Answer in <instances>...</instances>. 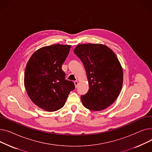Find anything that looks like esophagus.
<instances>
[{"label": "esophagus", "instance_id": "34e87169", "mask_svg": "<svg viewBox=\"0 0 152 152\" xmlns=\"http://www.w3.org/2000/svg\"><path fill=\"white\" fill-rule=\"evenodd\" d=\"M74 83H75V87H77V85H78V81H75L74 82Z\"/></svg>", "mask_w": 152, "mask_h": 152}]
</instances>
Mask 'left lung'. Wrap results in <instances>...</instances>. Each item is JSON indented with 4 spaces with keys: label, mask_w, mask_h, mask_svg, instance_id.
<instances>
[{
    "label": "left lung",
    "mask_w": 152,
    "mask_h": 152,
    "mask_svg": "<svg viewBox=\"0 0 152 152\" xmlns=\"http://www.w3.org/2000/svg\"><path fill=\"white\" fill-rule=\"evenodd\" d=\"M75 53L85 67L89 89L81 95L84 106L101 111L110 106L121 92L123 73L115 53L107 46L85 44L76 46Z\"/></svg>",
    "instance_id": "obj_1"
}]
</instances>
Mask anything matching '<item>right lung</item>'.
Instances as JSON below:
<instances>
[{
  "mask_svg": "<svg viewBox=\"0 0 152 152\" xmlns=\"http://www.w3.org/2000/svg\"><path fill=\"white\" fill-rule=\"evenodd\" d=\"M71 45L54 44L41 48L31 55L25 72L24 83L28 96L37 107L47 111L61 108L73 82L65 79L61 66Z\"/></svg>",
  "mask_w": 152,
  "mask_h": 152,
  "instance_id": "right-lung-1",
  "label": "right lung"
}]
</instances>
